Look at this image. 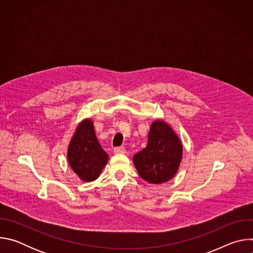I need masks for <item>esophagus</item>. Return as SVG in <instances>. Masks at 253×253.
Listing matches in <instances>:
<instances>
[{
  "mask_svg": "<svg viewBox=\"0 0 253 253\" xmlns=\"http://www.w3.org/2000/svg\"><path fill=\"white\" fill-rule=\"evenodd\" d=\"M126 152L125 148L123 146H120V147H115L114 148V153L115 154H124Z\"/></svg>",
  "mask_w": 253,
  "mask_h": 253,
  "instance_id": "1",
  "label": "esophagus"
}]
</instances>
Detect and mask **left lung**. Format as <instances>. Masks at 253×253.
I'll use <instances>...</instances> for the list:
<instances>
[{
  "instance_id": "1",
  "label": "left lung",
  "mask_w": 253,
  "mask_h": 253,
  "mask_svg": "<svg viewBox=\"0 0 253 253\" xmlns=\"http://www.w3.org/2000/svg\"><path fill=\"white\" fill-rule=\"evenodd\" d=\"M182 158V144L175 132L163 121L151 125L147 146L134 155L133 163L141 178L152 184L170 180Z\"/></svg>"
}]
</instances>
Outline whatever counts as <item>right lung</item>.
<instances>
[{
    "label": "right lung",
    "instance_id": "obj_1",
    "mask_svg": "<svg viewBox=\"0 0 253 253\" xmlns=\"http://www.w3.org/2000/svg\"><path fill=\"white\" fill-rule=\"evenodd\" d=\"M108 157L96 138L93 122L90 119L81 122L68 147L71 168L83 181H94L106 165Z\"/></svg>",
    "mask_w": 253,
    "mask_h": 253
}]
</instances>
